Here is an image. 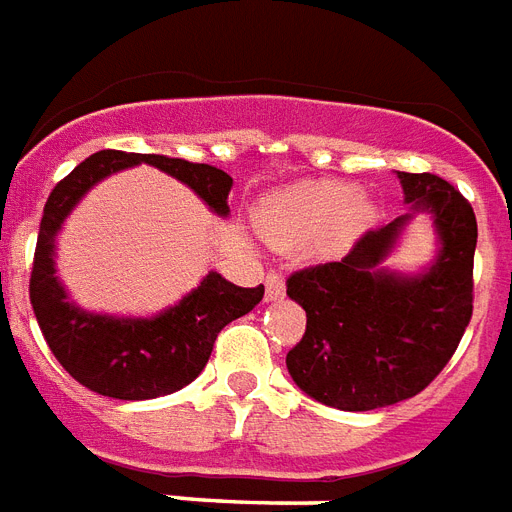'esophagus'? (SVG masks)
I'll use <instances>...</instances> for the list:
<instances>
[{"mask_svg":"<svg viewBox=\"0 0 512 512\" xmlns=\"http://www.w3.org/2000/svg\"><path fill=\"white\" fill-rule=\"evenodd\" d=\"M279 297H284V276L276 271H271L268 276H265V300H279Z\"/></svg>","mask_w":512,"mask_h":512,"instance_id":"esophagus-1","label":"esophagus"}]
</instances>
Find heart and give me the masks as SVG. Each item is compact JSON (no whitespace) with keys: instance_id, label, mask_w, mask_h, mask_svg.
Listing matches in <instances>:
<instances>
[{"instance_id":"1","label":"heart","mask_w":512,"mask_h":512,"mask_svg":"<svg viewBox=\"0 0 512 512\" xmlns=\"http://www.w3.org/2000/svg\"><path fill=\"white\" fill-rule=\"evenodd\" d=\"M372 217V204L335 180H308L276 191L260 207V228L273 244L295 247L324 233L332 244L353 239Z\"/></svg>"}]
</instances>
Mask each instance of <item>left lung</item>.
Here are the masks:
<instances>
[{
  "instance_id": "left-lung-1",
  "label": "left lung",
  "mask_w": 512,
  "mask_h": 512,
  "mask_svg": "<svg viewBox=\"0 0 512 512\" xmlns=\"http://www.w3.org/2000/svg\"><path fill=\"white\" fill-rule=\"evenodd\" d=\"M398 177L406 201L436 217L441 255L428 273L401 279L374 268L412 217L404 215L369 228L340 263L308 265L287 279V295L308 316L303 340L287 353L289 374L342 412L382 409L428 388L473 316L476 212L444 177Z\"/></svg>"
}]
</instances>
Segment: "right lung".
Segmentation results:
<instances>
[{"mask_svg": "<svg viewBox=\"0 0 512 512\" xmlns=\"http://www.w3.org/2000/svg\"><path fill=\"white\" fill-rule=\"evenodd\" d=\"M140 162L177 177L217 215H228L233 180L217 167L159 154H127L114 148L98 151L52 188L28 279L31 305L52 356L84 388L122 401L167 396L196 380L207 366L220 329L252 311L265 295L263 284L244 289L225 281L220 273H209L199 289L156 319H106L68 303L52 268V239L63 217L100 177Z\"/></svg>", "mask_w": 512, "mask_h": 512, "instance_id": "right-lung-1", "label": "right lung"}]
</instances>
